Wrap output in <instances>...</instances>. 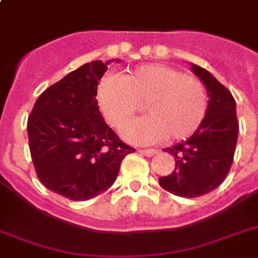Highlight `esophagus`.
<instances>
[{
    "label": "esophagus",
    "instance_id": "esophagus-1",
    "mask_svg": "<svg viewBox=\"0 0 258 258\" xmlns=\"http://www.w3.org/2000/svg\"><path fill=\"white\" fill-rule=\"evenodd\" d=\"M139 153H140L141 155H146V157H153V155L157 153V150L155 149H141V150H139Z\"/></svg>",
    "mask_w": 258,
    "mask_h": 258
}]
</instances>
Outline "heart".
<instances>
[{
    "mask_svg": "<svg viewBox=\"0 0 258 258\" xmlns=\"http://www.w3.org/2000/svg\"><path fill=\"white\" fill-rule=\"evenodd\" d=\"M97 103L112 126H123L144 103L145 117L122 130L126 141L149 145L167 138L191 136L207 113L208 97L203 83L178 69L162 64L141 66L122 78L104 77L97 86Z\"/></svg>",
    "mask_w": 258,
    "mask_h": 258,
    "instance_id": "obj_1",
    "label": "heart"
}]
</instances>
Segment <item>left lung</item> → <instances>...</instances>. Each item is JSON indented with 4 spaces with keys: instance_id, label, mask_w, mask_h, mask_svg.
Returning <instances> with one entry per match:
<instances>
[{
    "instance_id": "1",
    "label": "left lung",
    "mask_w": 258,
    "mask_h": 258,
    "mask_svg": "<svg viewBox=\"0 0 258 258\" xmlns=\"http://www.w3.org/2000/svg\"><path fill=\"white\" fill-rule=\"evenodd\" d=\"M210 97L203 122L186 140L163 149L175 158V169L159 177L167 191L196 198L212 191L230 171L238 140V118L233 95L208 71L191 64Z\"/></svg>"
}]
</instances>
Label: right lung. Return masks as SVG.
I'll list each match as a JSON object with an SVG mask.
<instances>
[{"mask_svg": "<svg viewBox=\"0 0 258 258\" xmlns=\"http://www.w3.org/2000/svg\"><path fill=\"white\" fill-rule=\"evenodd\" d=\"M87 62L39 95L28 118V140L39 181L72 201L99 196L135 149L104 120L96 95L109 62ZM120 60H115L119 62Z\"/></svg>", "mask_w": 258, "mask_h": 258, "instance_id": "obj_1", "label": "right lung"}]
</instances>
